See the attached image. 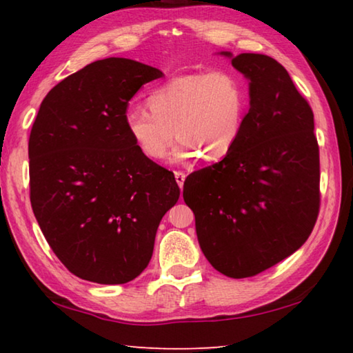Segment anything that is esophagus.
Instances as JSON below:
<instances>
[{"mask_svg": "<svg viewBox=\"0 0 353 353\" xmlns=\"http://www.w3.org/2000/svg\"><path fill=\"white\" fill-rule=\"evenodd\" d=\"M174 177H176V182H177V185H179V188H183V182H185V172H182V171H174Z\"/></svg>", "mask_w": 353, "mask_h": 353, "instance_id": "34e87169", "label": "esophagus"}]
</instances>
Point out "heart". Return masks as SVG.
I'll use <instances>...</instances> for the list:
<instances>
[{
	"instance_id": "b5f03b06",
	"label": "heart",
	"mask_w": 353,
	"mask_h": 353,
	"mask_svg": "<svg viewBox=\"0 0 353 353\" xmlns=\"http://www.w3.org/2000/svg\"><path fill=\"white\" fill-rule=\"evenodd\" d=\"M150 109L130 106L125 112L128 136L142 154L162 159L174 140L172 162L188 163L197 157L221 159L238 140L247 105V92L232 70L216 69L176 77L156 88Z\"/></svg>"
}]
</instances>
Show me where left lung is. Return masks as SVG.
Returning <instances> with one entry per match:
<instances>
[{
	"instance_id": "obj_1",
	"label": "left lung",
	"mask_w": 353,
	"mask_h": 353,
	"mask_svg": "<svg viewBox=\"0 0 353 353\" xmlns=\"http://www.w3.org/2000/svg\"><path fill=\"white\" fill-rule=\"evenodd\" d=\"M221 55L248 80L250 110L228 154L185 179L183 201L205 258L241 279L288 258L310 236L319 150L312 108L284 66L261 54Z\"/></svg>"
}]
</instances>
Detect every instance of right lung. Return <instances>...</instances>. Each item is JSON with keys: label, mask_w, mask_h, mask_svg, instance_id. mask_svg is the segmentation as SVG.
<instances>
[{"label": "right lung", "mask_w": 353, "mask_h": 353, "mask_svg": "<svg viewBox=\"0 0 353 353\" xmlns=\"http://www.w3.org/2000/svg\"><path fill=\"white\" fill-rule=\"evenodd\" d=\"M162 70L130 59L94 61L54 86L29 137L30 203L70 273L97 284L137 278L181 190L125 128L130 101Z\"/></svg>", "instance_id": "obj_1"}]
</instances>
